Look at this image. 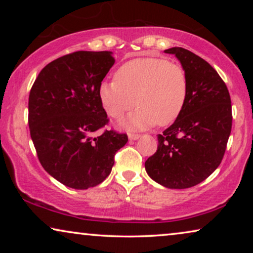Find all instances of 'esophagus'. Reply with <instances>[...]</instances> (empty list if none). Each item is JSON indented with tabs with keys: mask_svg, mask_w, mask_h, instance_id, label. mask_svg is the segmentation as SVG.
Masks as SVG:
<instances>
[{
	"mask_svg": "<svg viewBox=\"0 0 253 253\" xmlns=\"http://www.w3.org/2000/svg\"><path fill=\"white\" fill-rule=\"evenodd\" d=\"M139 137H140V134H138V133H129L130 140H137V139H139Z\"/></svg>",
	"mask_w": 253,
	"mask_h": 253,
	"instance_id": "34e87169",
	"label": "esophagus"
}]
</instances>
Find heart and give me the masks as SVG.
I'll return each instance as SVG.
<instances>
[{
	"mask_svg": "<svg viewBox=\"0 0 253 253\" xmlns=\"http://www.w3.org/2000/svg\"><path fill=\"white\" fill-rule=\"evenodd\" d=\"M115 79L100 84L99 98L114 119H120L134 105L139 106L123 121L124 126L146 129L157 123L168 126L185 105L188 78L184 68L166 58H134L120 67Z\"/></svg>",
	"mask_w": 253,
	"mask_h": 253,
	"instance_id": "1",
	"label": "heart"
}]
</instances>
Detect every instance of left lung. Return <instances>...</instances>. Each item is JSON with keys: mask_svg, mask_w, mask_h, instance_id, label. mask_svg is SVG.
Returning a JSON list of instances; mask_svg holds the SVG:
<instances>
[{"mask_svg": "<svg viewBox=\"0 0 253 253\" xmlns=\"http://www.w3.org/2000/svg\"><path fill=\"white\" fill-rule=\"evenodd\" d=\"M165 53L181 62L188 78L185 105L158 134V150L145 162L150 177L168 189H188L206 179L222 161L230 136L231 101L212 65L182 47Z\"/></svg>", "mask_w": 253, "mask_h": 253, "instance_id": "left-lung-1", "label": "left lung"}]
</instances>
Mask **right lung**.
Here are the masks:
<instances>
[{
  "label": "right lung",
  "instance_id": "add662e5",
  "mask_svg": "<svg viewBox=\"0 0 253 253\" xmlns=\"http://www.w3.org/2000/svg\"><path fill=\"white\" fill-rule=\"evenodd\" d=\"M115 63L112 51H76L48 63L29 96V126L38 158L51 177L85 190L108 177L126 133L105 130L99 86Z\"/></svg>",
  "mask_w": 253,
  "mask_h": 253
}]
</instances>
